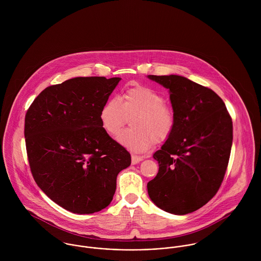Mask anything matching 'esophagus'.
<instances>
[{
    "mask_svg": "<svg viewBox=\"0 0 261 261\" xmlns=\"http://www.w3.org/2000/svg\"><path fill=\"white\" fill-rule=\"evenodd\" d=\"M144 160V156H140V155H136V154H132V164L136 165L138 163H140L141 161Z\"/></svg>",
    "mask_w": 261,
    "mask_h": 261,
    "instance_id": "1",
    "label": "esophagus"
}]
</instances>
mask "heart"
<instances>
[{
	"label": "heart",
	"instance_id": "obj_1",
	"mask_svg": "<svg viewBox=\"0 0 261 261\" xmlns=\"http://www.w3.org/2000/svg\"><path fill=\"white\" fill-rule=\"evenodd\" d=\"M164 95L145 85H136L122 92L121 102L112 97L102 106L99 118L102 128L111 137L117 136L133 116V128L122 132L118 143L132 151L143 152L150 149L153 142L166 141L176 125V113L165 103Z\"/></svg>",
	"mask_w": 261,
	"mask_h": 261
}]
</instances>
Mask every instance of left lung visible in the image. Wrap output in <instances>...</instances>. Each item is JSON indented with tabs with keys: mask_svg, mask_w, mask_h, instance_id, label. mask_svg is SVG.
Wrapping results in <instances>:
<instances>
[{
	"mask_svg": "<svg viewBox=\"0 0 261 261\" xmlns=\"http://www.w3.org/2000/svg\"><path fill=\"white\" fill-rule=\"evenodd\" d=\"M170 90L176 125L161 149L156 176L148 183L150 200L164 211L185 215L208 203L227 170L232 118L212 89L179 75H149Z\"/></svg>",
	"mask_w": 261,
	"mask_h": 261,
	"instance_id": "1",
	"label": "left lung"
}]
</instances>
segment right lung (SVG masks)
<instances>
[{
	"label": "right lung",
	"mask_w": 261,
	"mask_h": 261,
	"mask_svg": "<svg viewBox=\"0 0 261 261\" xmlns=\"http://www.w3.org/2000/svg\"><path fill=\"white\" fill-rule=\"evenodd\" d=\"M119 77H75L45 88L25 115L29 166L39 188L76 214L109 206L129 152L101 126L99 113Z\"/></svg>",
	"instance_id": "1"
}]
</instances>
